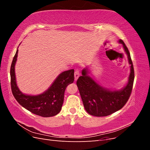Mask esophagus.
Here are the masks:
<instances>
[{"mask_svg": "<svg viewBox=\"0 0 150 150\" xmlns=\"http://www.w3.org/2000/svg\"><path fill=\"white\" fill-rule=\"evenodd\" d=\"M79 76H80L79 71L78 70H76L75 72H74V79H75V81H76L77 79H78Z\"/></svg>", "mask_w": 150, "mask_h": 150, "instance_id": "obj_1", "label": "esophagus"}]
</instances>
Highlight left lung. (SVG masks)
<instances>
[{
    "label": "left lung",
    "mask_w": 150,
    "mask_h": 150,
    "mask_svg": "<svg viewBox=\"0 0 150 150\" xmlns=\"http://www.w3.org/2000/svg\"><path fill=\"white\" fill-rule=\"evenodd\" d=\"M119 42L122 45L131 65L128 82L126 86L121 90L112 91L104 88L88 75L87 68L83 69L82 76L77 81L76 84L84 107L86 111L92 116H106L120 110L128 101L132 91L134 79L133 62L124 42L120 39Z\"/></svg>",
    "instance_id": "obj_1"
}]
</instances>
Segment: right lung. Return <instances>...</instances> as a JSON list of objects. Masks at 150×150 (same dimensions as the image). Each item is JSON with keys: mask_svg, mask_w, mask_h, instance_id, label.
I'll use <instances>...</instances> for the list:
<instances>
[{"mask_svg": "<svg viewBox=\"0 0 150 150\" xmlns=\"http://www.w3.org/2000/svg\"><path fill=\"white\" fill-rule=\"evenodd\" d=\"M17 54L18 49L13 58L10 72L13 96L22 107L36 115L51 117L57 115L61 110L66 87L74 82V69L61 72L49 88L43 93L35 96L25 94L19 90L16 83L15 65Z\"/></svg>", "mask_w": 150, "mask_h": 150, "instance_id": "right-lung-1", "label": "right lung"}]
</instances>
